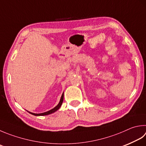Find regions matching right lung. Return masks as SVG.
<instances>
[{"instance_id": "obj_1", "label": "right lung", "mask_w": 146, "mask_h": 146, "mask_svg": "<svg viewBox=\"0 0 146 146\" xmlns=\"http://www.w3.org/2000/svg\"><path fill=\"white\" fill-rule=\"evenodd\" d=\"M64 93H63V94L62 95L61 97V98H60V102L58 103V104L55 107H54L53 109H52L51 110H50V111H47V112H43V113H40V114H35V113H32V112H29L30 114H31L32 115H34V116H46V115H48V114H52L53 113V112H56L57 110H58L60 109V107H61L62 104L63 103V101H64Z\"/></svg>"}]
</instances>
